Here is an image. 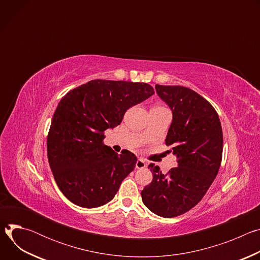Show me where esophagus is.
I'll use <instances>...</instances> for the list:
<instances>
[{"instance_id": "1", "label": "esophagus", "mask_w": 260, "mask_h": 260, "mask_svg": "<svg viewBox=\"0 0 260 260\" xmlns=\"http://www.w3.org/2000/svg\"><path fill=\"white\" fill-rule=\"evenodd\" d=\"M147 167V162L145 160H143L142 158H139L136 162V168L137 169H144Z\"/></svg>"}]
</instances>
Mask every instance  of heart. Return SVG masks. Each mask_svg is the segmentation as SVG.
Wrapping results in <instances>:
<instances>
[{"label": "heart", "mask_w": 260, "mask_h": 260, "mask_svg": "<svg viewBox=\"0 0 260 260\" xmlns=\"http://www.w3.org/2000/svg\"><path fill=\"white\" fill-rule=\"evenodd\" d=\"M154 108H162V107H159V106H156V107H154Z\"/></svg>", "instance_id": "1"}]
</instances>
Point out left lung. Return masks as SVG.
Masks as SVG:
<instances>
[{
    "mask_svg": "<svg viewBox=\"0 0 260 260\" xmlns=\"http://www.w3.org/2000/svg\"><path fill=\"white\" fill-rule=\"evenodd\" d=\"M155 89L173 113L166 144L172 146L178 167L165 175L149 165L153 180L141 196L152 213L172 218L198 205L211 186L221 164L223 135L215 109L194 90L158 84Z\"/></svg>",
    "mask_w": 260,
    "mask_h": 260,
    "instance_id": "left-lung-1",
    "label": "left lung"
}]
</instances>
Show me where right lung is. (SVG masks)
I'll return each mask as SVG.
<instances>
[{"label":"right lung","instance_id":"right-lung-1","mask_svg":"<svg viewBox=\"0 0 260 260\" xmlns=\"http://www.w3.org/2000/svg\"><path fill=\"white\" fill-rule=\"evenodd\" d=\"M151 85L141 82L91 80L69 91L58 103L47 138V156L64 197L82 208L112 200L137 156L117 154L105 145L104 132L122 121L125 111L150 98Z\"/></svg>","mask_w":260,"mask_h":260}]
</instances>
